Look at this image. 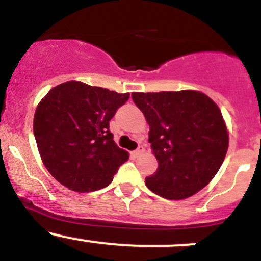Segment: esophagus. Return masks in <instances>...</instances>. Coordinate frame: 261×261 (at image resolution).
Masks as SVG:
<instances>
[{
    "label": "esophagus",
    "mask_w": 261,
    "mask_h": 261,
    "mask_svg": "<svg viewBox=\"0 0 261 261\" xmlns=\"http://www.w3.org/2000/svg\"><path fill=\"white\" fill-rule=\"evenodd\" d=\"M144 151H145V149H144V146H143V145H139L138 149H136L135 151H134V155H135V156H139V155L144 154Z\"/></svg>",
    "instance_id": "1"
}]
</instances>
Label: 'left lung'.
Masks as SVG:
<instances>
[{"mask_svg": "<svg viewBox=\"0 0 261 261\" xmlns=\"http://www.w3.org/2000/svg\"><path fill=\"white\" fill-rule=\"evenodd\" d=\"M133 101L149 123V143L158 160L145 178L167 199L193 196L213 179L228 147V133L217 105L198 91L134 92Z\"/></svg>", "mask_w": 261, "mask_h": 261, "instance_id": "1", "label": "left lung"}]
</instances>
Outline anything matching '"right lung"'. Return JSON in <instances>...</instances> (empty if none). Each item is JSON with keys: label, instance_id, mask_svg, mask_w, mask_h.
Masks as SVG:
<instances>
[{"label": "right lung", "instance_id": "1", "mask_svg": "<svg viewBox=\"0 0 261 261\" xmlns=\"http://www.w3.org/2000/svg\"><path fill=\"white\" fill-rule=\"evenodd\" d=\"M128 97L69 81L41 99L34 135L44 165L60 184L84 193L111 183L128 152L116 145L110 120Z\"/></svg>", "mask_w": 261, "mask_h": 261}]
</instances>
